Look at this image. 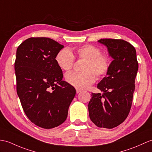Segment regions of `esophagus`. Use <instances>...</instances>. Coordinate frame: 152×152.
Returning a JSON list of instances; mask_svg holds the SVG:
<instances>
[{
	"instance_id": "1",
	"label": "esophagus",
	"mask_w": 152,
	"mask_h": 152,
	"mask_svg": "<svg viewBox=\"0 0 152 152\" xmlns=\"http://www.w3.org/2000/svg\"><path fill=\"white\" fill-rule=\"evenodd\" d=\"M76 93H79L81 92V91H82V90L78 89H76Z\"/></svg>"
}]
</instances>
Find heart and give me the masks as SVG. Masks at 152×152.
I'll use <instances>...</instances> for the list:
<instances>
[{
  "label": "heart",
  "mask_w": 152,
  "mask_h": 152,
  "mask_svg": "<svg viewBox=\"0 0 152 152\" xmlns=\"http://www.w3.org/2000/svg\"><path fill=\"white\" fill-rule=\"evenodd\" d=\"M76 57L86 59L82 67L83 72H70L65 75V80L77 89L88 87L95 81V75L103 76L106 75L111 66V59L102 55L99 48L91 45H86L74 50ZM56 61L60 69L70 70L75 62V56L69 48H63L56 56Z\"/></svg>",
  "instance_id": "1"
}]
</instances>
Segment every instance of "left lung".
Here are the masks:
<instances>
[{"label": "left lung", "mask_w": 152, "mask_h": 152, "mask_svg": "<svg viewBox=\"0 0 152 152\" xmlns=\"http://www.w3.org/2000/svg\"><path fill=\"white\" fill-rule=\"evenodd\" d=\"M113 60L97 87L103 94L93 93L88 105L89 117L99 128L111 129L124 122L132 107L139 65L136 50L124 40L102 39Z\"/></svg>", "instance_id": "obj_1"}]
</instances>
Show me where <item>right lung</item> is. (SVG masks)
I'll use <instances>...</instances> for the list:
<instances>
[{"label":"right lung","mask_w":152,"mask_h":152,"mask_svg":"<svg viewBox=\"0 0 152 152\" xmlns=\"http://www.w3.org/2000/svg\"><path fill=\"white\" fill-rule=\"evenodd\" d=\"M64 46L48 37H31L17 49V93L30 121L45 129L61 124L67 117L76 89L62 80L56 56Z\"/></svg>","instance_id":"right-lung-1"}]
</instances>
